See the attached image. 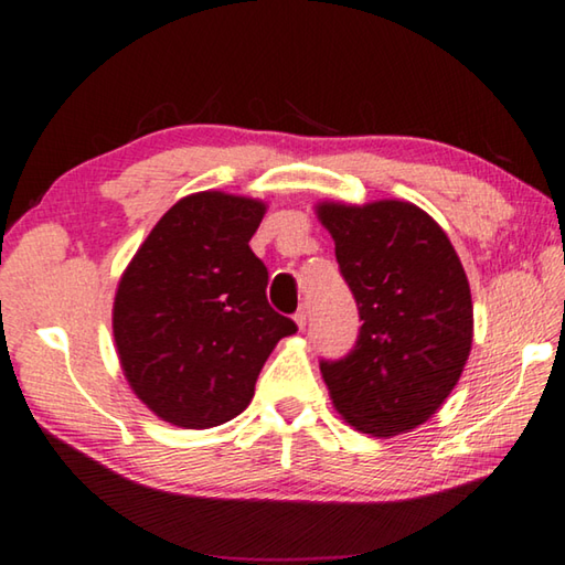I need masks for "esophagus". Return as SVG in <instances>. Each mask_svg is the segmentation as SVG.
Returning a JSON list of instances; mask_svg holds the SVG:
<instances>
[{
    "label": "esophagus",
    "instance_id": "1",
    "mask_svg": "<svg viewBox=\"0 0 565 565\" xmlns=\"http://www.w3.org/2000/svg\"><path fill=\"white\" fill-rule=\"evenodd\" d=\"M294 321H296V327L303 329L306 321H309V309H306V306H301V309L294 313Z\"/></svg>",
    "mask_w": 565,
    "mask_h": 565
}]
</instances>
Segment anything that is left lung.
Instances as JSON below:
<instances>
[{
  "mask_svg": "<svg viewBox=\"0 0 565 565\" xmlns=\"http://www.w3.org/2000/svg\"><path fill=\"white\" fill-rule=\"evenodd\" d=\"M317 214L363 321L347 356L321 361L329 396L361 434H406L441 408L471 353L473 301L461 259L416 204L323 202Z\"/></svg>",
  "mask_w": 565,
  "mask_h": 565,
  "instance_id": "left-lung-1",
  "label": "left lung"
}]
</instances>
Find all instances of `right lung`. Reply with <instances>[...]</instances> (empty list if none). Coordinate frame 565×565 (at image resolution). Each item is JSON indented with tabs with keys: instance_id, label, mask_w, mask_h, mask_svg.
<instances>
[{
	"instance_id": "right-lung-1",
	"label": "right lung",
	"mask_w": 565,
	"mask_h": 565,
	"mask_svg": "<svg viewBox=\"0 0 565 565\" xmlns=\"http://www.w3.org/2000/svg\"><path fill=\"white\" fill-rule=\"evenodd\" d=\"M264 214V202L224 191L179 199L121 274V371L167 424L212 428L242 414L276 343L296 333L266 301L269 271L248 246Z\"/></svg>"
}]
</instances>
